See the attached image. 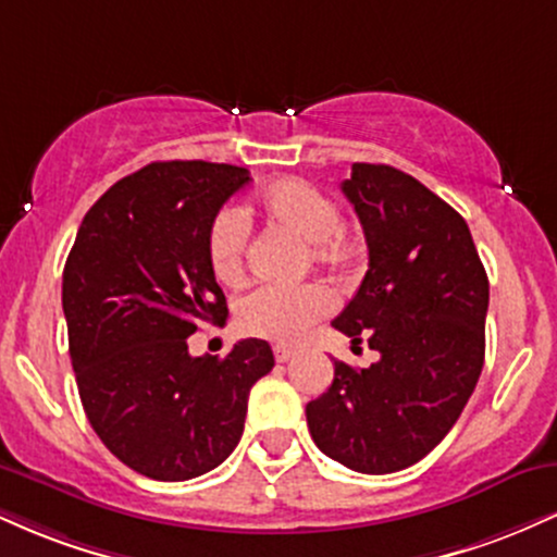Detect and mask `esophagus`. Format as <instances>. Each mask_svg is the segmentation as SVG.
<instances>
[{"label": "esophagus", "instance_id": "obj_1", "mask_svg": "<svg viewBox=\"0 0 557 557\" xmlns=\"http://www.w3.org/2000/svg\"><path fill=\"white\" fill-rule=\"evenodd\" d=\"M293 356H296V350H293L290 345H274V361H277V363L290 361Z\"/></svg>", "mask_w": 557, "mask_h": 557}]
</instances>
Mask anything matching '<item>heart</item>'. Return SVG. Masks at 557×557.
<instances>
[{
  "instance_id": "1",
  "label": "heart",
  "mask_w": 557,
  "mask_h": 557,
  "mask_svg": "<svg viewBox=\"0 0 557 557\" xmlns=\"http://www.w3.org/2000/svg\"><path fill=\"white\" fill-rule=\"evenodd\" d=\"M259 209L272 225L290 230L300 240L311 243L319 261H337L348 253L350 235L341 222V209L317 185L285 177L259 194ZM209 264L216 280L235 283L246 270L248 220L238 209L227 207L209 227ZM332 309V293L319 283L306 285H259L240 298L238 324L243 332L264 341H300Z\"/></svg>"
}]
</instances>
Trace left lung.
<instances>
[{
	"label": "left lung",
	"instance_id": "8db88e82",
	"mask_svg": "<svg viewBox=\"0 0 557 557\" xmlns=\"http://www.w3.org/2000/svg\"><path fill=\"white\" fill-rule=\"evenodd\" d=\"M341 188L359 214L369 270L332 327L367 341L380 361H335L306 421L332 461L393 474L437 447L474 393L490 283L463 216L417 177L359 162Z\"/></svg>",
	"mask_w": 557,
	"mask_h": 557
}]
</instances>
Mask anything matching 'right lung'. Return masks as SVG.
<instances>
[{
  "mask_svg": "<svg viewBox=\"0 0 557 557\" xmlns=\"http://www.w3.org/2000/svg\"><path fill=\"white\" fill-rule=\"evenodd\" d=\"M246 168L151 162L83 216L62 272V309L83 411L125 466L185 482L238 445L248 393L274 356L248 337L225 359L190 356L188 337L227 317L209 264V227Z\"/></svg>",
  "mask_w": 557,
  "mask_h": 557,
  "instance_id": "1",
  "label": "right lung"
}]
</instances>
